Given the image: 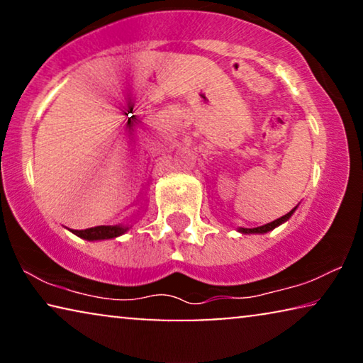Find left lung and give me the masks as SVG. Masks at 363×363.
Masks as SVG:
<instances>
[{"label": "left lung", "mask_w": 363, "mask_h": 363, "mask_svg": "<svg viewBox=\"0 0 363 363\" xmlns=\"http://www.w3.org/2000/svg\"><path fill=\"white\" fill-rule=\"evenodd\" d=\"M294 211H296V208H292V210H291L289 213H287V215L277 218V220L267 223V225H262V226H257V228H240V231H241V233H247V235H250V233H267V231L274 230L276 226H279L281 223H284V221L289 220L291 215H292V213H294Z\"/></svg>", "instance_id": "obj_1"}]
</instances>
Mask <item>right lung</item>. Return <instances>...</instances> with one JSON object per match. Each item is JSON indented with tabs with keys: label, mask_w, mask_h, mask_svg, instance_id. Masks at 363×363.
<instances>
[{
	"label": "right lung",
	"mask_w": 363,
	"mask_h": 363,
	"mask_svg": "<svg viewBox=\"0 0 363 363\" xmlns=\"http://www.w3.org/2000/svg\"><path fill=\"white\" fill-rule=\"evenodd\" d=\"M128 230V226H94L87 228V230H74V235L84 240L94 241V240H111V238H117L123 235Z\"/></svg>",
	"instance_id": "1"
}]
</instances>
